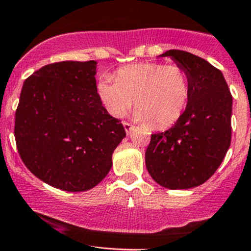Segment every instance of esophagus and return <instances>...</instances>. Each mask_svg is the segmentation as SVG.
Wrapping results in <instances>:
<instances>
[{"label": "esophagus", "instance_id": "obj_1", "mask_svg": "<svg viewBox=\"0 0 251 251\" xmlns=\"http://www.w3.org/2000/svg\"><path fill=\"white\" fill-rule=\"evenodd\" d=\"M123 125H124V128H125V131H126V133L127 134H130L131 133V131L133 130V126L131 125V124H128V123H126V121H124L123 123Z\"/></svg>", "mask_w": 251, "mask_h": 251}]
</instances>
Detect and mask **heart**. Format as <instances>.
Instances as JSON below:
<instances>
[{"label": "heart", "instance_id": "b5f03b06", "mask_svg": "<svg viewBox=\"0 0 251 251\" xmlns=\"http://www.w3.org/2000/svg\"><path fill=\"white\" fill-rule=\"evenodd\" d=\"M96 93L109 114L120 118L133 104V118L153 127L174 125L186 109L191 94L186 71L177 65L140 63L119 69L114 79L102 76Z\"/></svg>", "mask_w": 251, "mask_h": 251}]
</instances>
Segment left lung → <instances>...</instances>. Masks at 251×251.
<instances>
[{"mask_svg": "<svg viewBox=\"0 0 251 251\" xmlns=\"http://www.w3.org/2000/svg\"><path fill=\"white\" fill-rule=\"evenodd\" d=\"M158 57H170L186 71L191 94L174 126L151 134L145 166L164 188H194L216 173L230 148L232 96L222 71L207 60L181 50Z\"/></svg>", "mask_w": 251, "mask_h": 251, "instance_id": "obj_1", "label": "left lung"}]
</instances>
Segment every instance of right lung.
Wrapping results in <instances>:
<instances>
[{
    "label": "right lung",
    "instance_id": "obj_1",
    "mask_svg": "<svg viewBox=\"0 0 251 251\" xmlns=\"http://www.w3.org/2000/svg\"><path fill=\"white\" fill-rule=\"evenodd\" d=\"M98 62L53 63L25 81L15 113V140L25 166L65 192L94 188L126 137L96 93Z\"/></svg>",
    "mask_w": 251,
    "mask_h": 251
}]
</instances>
